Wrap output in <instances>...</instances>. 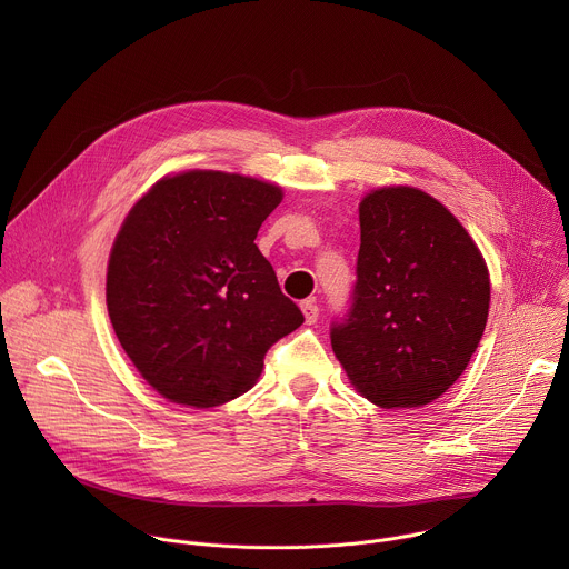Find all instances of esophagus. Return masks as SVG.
Masks as SVG:
<instances>
[{
  "label": "esophagus",
  "instance_id": "1",
  "mask_svg": "<svg viewBox=\"0 0 569 569\" xmlns=\"http://www.w3.org/2000/svg\"><path fill=\"white\" fill-rule=\"evenodd\" d=\"M299 306H301V312H303V319H306V323H315V321H317V317H319V308H317V301H315L312 297H308V299H303Z\"/></svg>",
  "mask_w": 569,
  "mask_h": 569
}]
</instances>
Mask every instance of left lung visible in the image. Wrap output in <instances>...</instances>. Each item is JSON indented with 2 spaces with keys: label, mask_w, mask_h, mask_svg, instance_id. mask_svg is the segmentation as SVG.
Wrapping results in <instances>:
<instances>
[{
  "label": "left lung",
  "mask_w": 569,
  "mask_h": 569,
  "mask_svg": "<svg viewBox=\"0 0 569 569\" xmlns=\"http://www.w3.org/2000/svg\"><path fill=\"white\" fill-rule=\"evenodd\" d=\"M351 308L331 329L351 385L378 408L439 398L468 367L486 329L489 268L463 224L415 187L360 202Z\"/></svg>",
  "instance_id": "obj_1"
}]
</instances>
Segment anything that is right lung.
<instances>
[{"label":"right lung","instance_id":"obj_1","mask_svg":"<svg viewBox=\"0 0 569 569\" xmlns=\"http://www.w3.org/2000/svg\"><path fill=\"white\" fill-rule=\"evenodd\" d=\"M277 184L222 171L161 178L126 216L108 263L112 329L164 398L216 408L246 393L303 315L257 248Z\"/></svg>","mask_w":569,"mask_h":569}]
</instances>
